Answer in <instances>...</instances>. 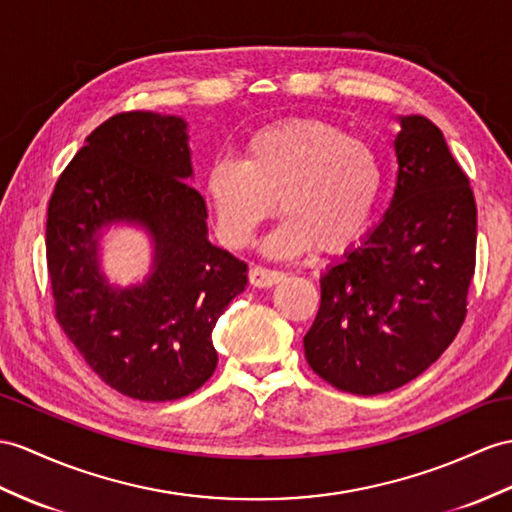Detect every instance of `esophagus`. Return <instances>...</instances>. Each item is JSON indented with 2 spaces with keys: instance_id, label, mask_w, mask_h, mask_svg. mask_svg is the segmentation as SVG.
Here are the masks:
<instances>
[{
  "instance_id": "34e87169",
  "label": "esophagus",
  "mask_w": 512,
  "mask_h": 512,
  "mask_svg": "<svg viewBox=\"0 0 512 512\" xmlns=\"http://www.w3.org/2000/svg\"><path fill=\"white\" fill-rule=\"evenodd\" d=\"M284 278H286L284 273L276 269H267L260 265H254L249 269V282H252V286H256V289H269V286L282 282Z\"/></svg>"
}]
</instances>
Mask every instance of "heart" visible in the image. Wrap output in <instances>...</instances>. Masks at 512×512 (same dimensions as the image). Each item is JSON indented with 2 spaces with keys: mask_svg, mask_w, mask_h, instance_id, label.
<instances>
[{
  "mask_svg": "<svg viewBox=\"0 0 512 512\" xmlns=\"http://www.w3.org/2000/svg\"><path fill=\"white\" fill-rule=\"evenodd\" d=\"M382 162L369 143L332 123L291 119L254 132L241 158L206 169L204 197L221 239L252 243L278 206L284 219L265 241L271 256L341 252L356 243L376 213Z\"/></svg>",
  "mask_w": 512,
  "mask_h": 512,
  "instance_id": "b5f03b06",
  "label": "heart"
}]
</instances>
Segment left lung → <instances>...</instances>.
<instances>
[{"instance_id": "1", "label": "left lung", "mask_w": 512, "mask_h": 512, "mask_svg": "<svg viewBox=\"0 0 512 512\" xmlns=\"http://www.w3.org/2000/svg\"><path fill=\"white\" fill-rule=\"evenodd\" d=\"M397 123L391 204L321 273V306L304 336L317 376L354 395L393 391L447 350L476 267L478 210L465 171L430 119Z\"/></svg>"}]
</instances>
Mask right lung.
<instances>
[{
    "mask_svg": "<svg viewBox=\"0 0 512 512\" xmlns=\"http://www.w3.org/2000/svg\"><path fill=\"white\" fill-rule=\"evenodd\" d=\"M189 180V123L121 112L86 136L47 208L56 319L99 378L141 402L180 400L213 376L217 319L247 286L243 260L208 241ZM119 225L153 243L148 276L128 287L101 269L103 234Z\"/></svg>",
    "mask_w": 512,
    "mask_h": 512,
    "instance_id": "right-lung-1",
    "label": "right lung"
}]
</instances>
